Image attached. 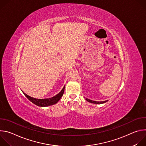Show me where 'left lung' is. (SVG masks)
<instances>
[{
  "label": "left lung",
  "instance_id": "8db88e82",
  "mask_svg": "<svg viewBox=\"0 0 146 146\" xmlns=\"http://www.w3.org/2000/svg\"><path fill=\"white\" fill-rule=\"evenodd\" d=\"M86 100H87L88 102L94 103V104H102V103H106L108 101V100H105V101H102V102H97V101H94V100H90V99H87V98H86Z\"/></svg>",
  "mask_w": 146,
  "mask_h": 146
}]
</instances>
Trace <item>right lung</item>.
Masks as SVG:
<instances>
[{
  "label": "right lung",
  "instance_id": "add662e5",
  "mask_svg": "<svg viewBox=\"0 0 146 146\" xmlns=\"http://www.w3.org/2000/svg\"><path fill=\"white\" fill-rule=\"evenodd\" d=\"M65 86L64 87V88H62V90H61V91L57 95H56L55 96L50 98H46V99H36V98H34L33 97H31L29 95H28L27 94H26L25 92H24L23 91L22 92H23V94H24V95L33 103H34L35 105L40 106V107H47V106H51L54 105V104L56 103L61 98V97L62 96L64 92V90H65Z\"/></svg>",
  "mask_w": 146,
  "mask_h": 146
}]
</instances>
